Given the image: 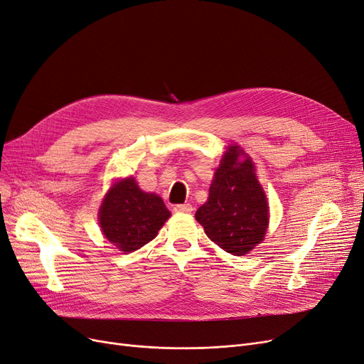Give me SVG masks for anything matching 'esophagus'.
<instances>
[{
	"instance_id": "esophagus-1",
	"label": "esophagus",
	"mask_w": 364,
	"mask_h": 364,
	"mask_svg": "<svg viewBox=\"0 0 364 364\" xmlns=\"http://www.w3.org/2000/svg\"><path fill=\"white\" fill-rule=\"evenodd\" d=\"M173 211L180 213V214H188V213L193 211V207L191 203H178V205H176V207H173Z\"/></svg>"
}]
</instances>
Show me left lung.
<instances>
[{
  "label": "left lung",
  "instance_id": "obj_1",
  "mask_svg": "<svg viewBox=\"0 0 364 364\" xmlns=\"http://www.w3.org/2000/svg\"><path fill=\"white\" fill-rule=\"evenodd\" d=\"M238 146H230L215 171L208 200L195 217L208 238L235 256H244L264 238L269 220L266 196L255 165Z\"/></svg>",
  "mask_w": 364,
  "mask_h": 364
}]
</instances>
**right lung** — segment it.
<instances>
[{"label": "right lung", "instance_id": "right-lung-1", "mask_svg": "<svg viewBox=\"0 0 364 364\" xmlns=\"http://www.w3.org/2000/svg\"><path fill=\"white\" fill-rule=\"evenodd\" d=\"M169 215L159 196L144 193L134 178H124L107 193L100 208V225L109 242L131 252L150 242Z\"/></svg>", "mask_w": 364, "mask_h": 364}]
</instances>
